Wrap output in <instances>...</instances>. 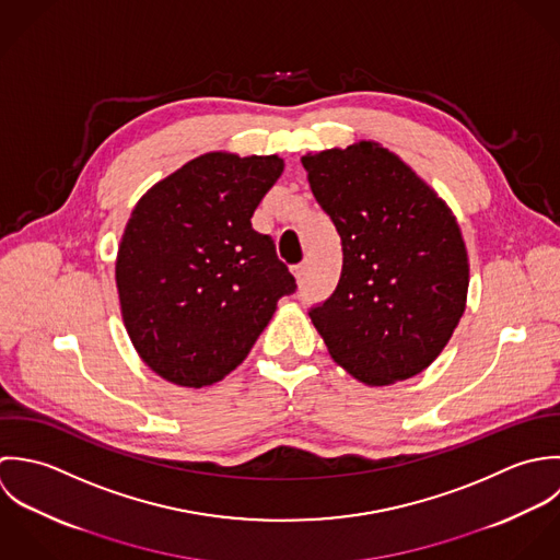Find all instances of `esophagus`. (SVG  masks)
<instances>
[{
  "label": "esophagus",
  "mask_w": 560,
  "mask_h": 560,
  "mask_svg": "<svg viewBox=\"0 0 560 560\" xmlns=\"http://www.w3.org/2000/svg\"><path fill=\"white\" fill-rule=\"evenodd\" d=\"M292 275H294L296 283H299V285H303V283H305V279H307V261H301V264L292 266Z\"/></svg>",
  "instance_id": "esophagus-1"
}]
</instances>
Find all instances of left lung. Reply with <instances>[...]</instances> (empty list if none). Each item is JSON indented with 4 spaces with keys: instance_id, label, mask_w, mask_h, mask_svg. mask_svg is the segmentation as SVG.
<instances>
[{
    "instance_id": "1",
    "label": "left lung",
    "mask_w": 560,
    "mask_h": 560,
    "mask_svg": "<svg viewBox=\"0 0 560 560\" xmlns=\"http://www.w3.org/2000/svg\"><path fill=\"white\" fill-rule=\"evenodd\" d=\"M301 162L341 240V275L334 294L310 310L314 327L337 363L365 385L420 374L465 312L469 266L456 219L376 142Z\"/></svg>"
}]
</instances>
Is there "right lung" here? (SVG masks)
Here are the masks:
<instances>
[{"mask_svg": "<svg viewBox=\"0 0 560 560\" xmlns=\"http://www.w3.org/2000/svg\"><path fill=\"white\" fill-rule=\"evenodd\" d=\"M283 173L277 155L206 153L133 208L116 255L122 323L162 378L203 387L250 352L277 301L296 292L250 219Z\"/></svg>", "mask_w": 560, "mask_h": 560, "instance_id": "obj_1", "label": "right lung"}]
</instances>
